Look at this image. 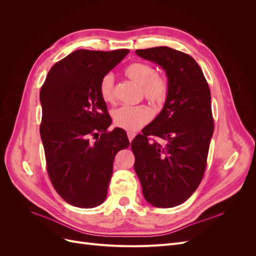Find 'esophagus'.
<instances>
[{
	"instance_id": "1",
	"label": "esophagus",
	"mask_w": 256,
	"mask_h": 256,
	"mask_svg": "<svg viewBox=\"0 0 256 256\" xmlns=\"http://www.w3.org/2000/svg\"><path fill=\"white\" fill-rule=\"evenodd\" d=\"M127 134H128V138H129V141L131 142V141H132L134 140V138L136 136V132H134V131H128V132H127Z\"/></svg>"
}]
</instances>
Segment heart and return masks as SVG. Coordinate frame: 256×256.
I'll use <instances>...</instances> for the list:
<instances>
[{
  "label": "heart",
  "instance_id": "obj_1",
  "mask_svg": "<svg viewBox=\"0 0 256 256\" xmlns=\"http://www.w3.org/2000/svg\"><path fill=\"white\" fill-rule=\"evenodd\" d=\"M124 72L129 79L141 84L144 97L150 102L156 104L164 102L168 92V83L164 76L154 74L156 72L152 65L143 62H134L129 64ZM99 92L106 102H114L115 88L112 74H104L100 80ZM152 116V109L145 104L122 106L114 111L113 120L116 126L128 131H136L148 122Z\"/></svg>",
  "mask_w": 256,
  "mask_h": 256
}]
</instances>
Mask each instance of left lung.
<instances>
[{
	"label": "left lung",
	"instance_id": "1",
	"mask_svg": "<svg viewBox=\"0 0 256 256\" xmlns=\"http://www.w3.org/2000/svg\"><path fill=\"white\" fill-rule=\"evenodd\" d=\"M136 53L164 69L168 92L162 111L138 134L131 150L145 200L154 207L182 204L202 182L214 134L212 97L198 64L168 47ZM150 135L162 138L159 144Z\"/></svg>",
	"mask_w": 256,
	"mask_h": 256
}]
</instances>
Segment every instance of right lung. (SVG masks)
Listing matches in <instances>:
<instances>
[{"label":"right lung","mask_w":256,"mask_h":256,"mask_svg":"<svg viewBox=\"0 0 256 256\" xmlns=\"http://www.w3.org/2000/svg\"><path fill=\"white\" fill-rule=\"evenodd\" d=\"M128 49H80L54 64L40 90V136L47 171L65 202L92 208L104 202L115 154L129 147L125 131H108L112 120L100 96L102 76Z\"/></svg>","instance_id":"add662e5"}]
</instances>
